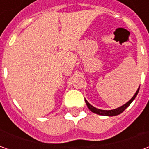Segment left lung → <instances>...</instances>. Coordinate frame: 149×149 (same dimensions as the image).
<instances>
[{
    "mask_svg": "<svg viewBox=\"0 0 149 149\" xmlns=\"http://www.w3.org/2000/svg\"><path fill=\"white\" fill-rule=\"evenodd\" d=\"M139 89H140V88H138L137 91H136V93L134 94V96L132 97L131 100H129L128 102H127L126 104H125L124 105H122V106L119 107L117 109H112V110H101V109H98L97 108H95L93 105H91L88 102L87 100H85V103L87 104L88 108L89 109L90 111H92L94 113H97L98 115H102V116H116L119 115V114H120L121 112H123L125 111V109L126 108H128L129 105H130V104L132 102V100H134L136 97V95L138 94V92H139Z\"/></svg>",
    "mask_w": 149,
    "mask_h": 149,
    "instance_id": "left-lung-1",
    "label": "left lung"
}]
</instances>
